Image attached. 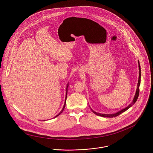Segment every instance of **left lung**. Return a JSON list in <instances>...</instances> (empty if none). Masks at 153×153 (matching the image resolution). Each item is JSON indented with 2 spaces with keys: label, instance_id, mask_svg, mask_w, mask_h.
Returning <instances> with one entry per match:
<instances>
[{
  "label": "left lung",
  "instance_id": "8db88e82",
  "mask_svg": "<svg viewBox=\"0 0 153 153\" xmlns=\"http://www.w3.org/2000/svg\"><path fill=\"white\" fill-rule=\"evenodd\" d=\"M139 65V79H138V82H137V88H136V93H135V95L134 96V98L133 99V101L131 103V104H130L128 106H127L126 108L120 110V111L116 112V113H114V114H100V113H97V112H94L92 109L91 111H93V112L95 114H96L97 115H99V116H101V117H109V118H113V117H115L118 115H119L120 114H121V113L125 112L126 110H127L128 108H130L132 105H134V103H135V102H136L137 98H138V96H139V87L140 85V75H141V71H140V64L139 63H138Z\"/></svg>",
  "mask_w": 153,
  "mask_h": 153
}]
</instances>
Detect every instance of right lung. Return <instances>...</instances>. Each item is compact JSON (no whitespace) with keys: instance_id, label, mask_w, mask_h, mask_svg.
<instances>
[{"instance_id":"right-lung-1","label":"right lung","mask_w":153,"mask_h":153,"mask_svg":"<svg viewBox=\"0 0 153 153\" xmlns=\"http://www.w3.org/2000/svg\"><path fill=\"white\" fill-rule=\"evenodd\" d=\"M68 86H69V84H68V85H67V87H66V99H65V104H64V106H63V109H62V110L60 111V112L59 114H57L56 117H54V118H56V117H57V116H59L60 114H62V112L63 111V110H64V109H65V105H66V97H67V93H68ZM45 121V120H44Z\"/></svg>"}]
</instances>
